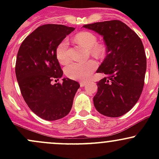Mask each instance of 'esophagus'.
Wrapping results in <instances>:
<instances>
[{
	"label": "esophagus",
	"instance_id": "1",
	"mask_svg": "<svg viewBox=\"0 0 159 159\" xmlns=\"http://www.w3.org/2000/svg\"><path fill=\"white\" fill-rule=\"evenodd\" d=\"M86 84H87L86 81H81V82L80 83V85H81V87H84V86L86 85Z\"/></svg>",
	"mask_w": 159,
	"mask_h": 159
}]
</instances>
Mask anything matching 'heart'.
I'll use <instances>...</instances> for the list:
<instances>
[{
	"mask_svg": "<svg viewBox=\"0 0 159 159\" xmlns=\"http://www.w3.org/2000/svg\"><path fill=\"white\" fill-rule=\"evenodd\" d=\"M75 40L78 44L89 50V52L96 58H102L105 54V48L98 44V38L94 34L89 31H81L77 34ZM56 57L59 63L65 65L69 61L68 41L64 39L56 48ZM97 68V63L94 60H89L84 63H72L65 68V74L68 78L78 81H84L89 78Z\"/></svg>",
	"mask_w": 159,
	"mask_h": 159,
	"instance_id": "b5f03b06",
	"label": "heart"
}]
</instances>
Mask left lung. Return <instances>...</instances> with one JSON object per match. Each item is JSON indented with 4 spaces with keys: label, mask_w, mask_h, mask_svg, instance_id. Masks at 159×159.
Here are the masks:
<instances>
[{
    "label": "left lung",
    "mask_w": 159,
    "mask_h": 159,
    "mask_svg": "<svg viewBox=\"0 0 159 159\" xmlns=\"http://www.w3.org/2000/svg\"><path fill=\"white\" fill-rule=\"evenodd\" d=\"M103 36L107 56L97 70L106 77L97 82L93 101L99 113L116 118L137 103L145 84L146 55L142 40L118 20L84 25Z\"/></svg>",
    "instance_id": "1"
}]
</instances>
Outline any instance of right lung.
<instances>
[{
	"label": "right lung",
	"instance_id": "1",
	"mask_svg": "<svg viewBox=\"0 0 159 159\" xmlns=\"http://www.w3.org/2000/svg\"><path fill=\"white\" fill-rule=\"evenodd\" d=\"M74 30L61 25L40 26L24 40L17 52L15 74L24 100L34 113L47 121L69 113L80 87L69 78H63L62 84H51L63 75L56 48Z\"/></svg>",
	"mask_w": 159,
	"mask_h": 159
}]
</instances>
